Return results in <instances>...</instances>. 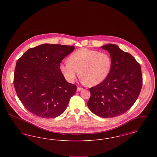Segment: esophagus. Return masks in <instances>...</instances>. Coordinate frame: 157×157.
<instances>
[{"label":"esophagus","mask_w":157,"mask_h":157,"mask_svg":"<svg viewBox=\"0 0 157 157\" xmlns=\"http://www.w3.org/2000/svg\"><path fill=\"white\" fill-rule=\"evenodd\" d=\"M83 90L82 88H81V87H78L77 88V91H80V90Z\"/></svg>","instance_id":"esophagus-1"}]
</instances>
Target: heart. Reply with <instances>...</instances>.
I'll list each match as a JSON object with an SVG mask.
<instances>
[{"mask_svg": "<svg viewBox=\"0 0 157 157\" xmlns=\"http://www.w3.org/2000/svg\"><path fill=\"white\" fill-rule=\"evenodd\" d=\"M111 66V58L107 53L83 48L72 53L69 60L61 63L60 69L68 82H74L79 74L82 82L95 86L106 78Z\"/></svg>", "mask_w": 157, "mask_h": 157, "instance_id": "heart-1", "label": "heart"}]
</instances>
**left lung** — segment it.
<instances>
[{
    "label": "left lung",
    "mask_w": 157,
    "mask_h": 157,
    "mask_svg": "<svg viewBox=\"0 0 157 157\" xmlns=\"http://www.w3.org/2000/svg\"><path fill=\"white\" fill-rule=\"evenodd\" d=\"M101 48L110 53L111 69L103 82L90 88L87 105L100 117L113 118L127 112L139 97L142 85L141 69L130 53L117 45L106 44Z\"/></svg>",
    "instance_id": "left-lung-1"
}]
</instances>
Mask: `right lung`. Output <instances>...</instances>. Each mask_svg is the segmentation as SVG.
Returning <instances> with one entry per match:
<instances>
[{
  "label": "right lung",
  "instance_id": "1",
  "mask_svg": "<svg viewBox=\"0 0 157 157\" xmlns=\"http://www.w3.org/2000/svg\"><path fill=\"white\" fill-rule=\"evenodd\" d=\"M74 46L45 44L30 48L17 60L13 84L25 108L44 118L60 115L76 86L66 81L60 63Z\"/></svg>",
  "mask_w": 157,
  "mask_h": 157
}]
</instances>
